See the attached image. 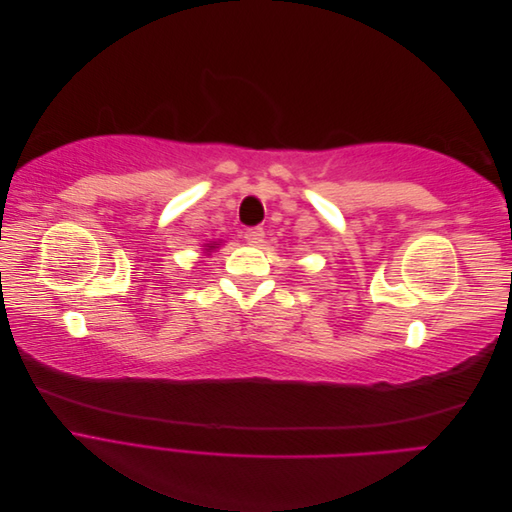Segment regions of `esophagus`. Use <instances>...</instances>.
I'll use <instances>...</instances> for the list:
<instances>
[{"label":"esophagus","instance_id":"34e87169","mask_svg":"<svg viewBox=\"0 0 512 512\" xmlns=\"http://www.w3.org/2000/svg\"><path fill=\"white\" fill-rule=\"evenodd\" d=\"M262 239H265V230H262L260 226L245 230V241L250 245H258V243H262Z\"/></svg>","mask_w":512,"mask_h":512}]
</instances>
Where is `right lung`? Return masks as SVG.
Returning <instances> with one entry per match:
<instances>
[{
    "label": "right lung",
    "mask_w": 512,
    "mask_h": 512,
    "mask_svg": "<svg viewBox=\"0 0 512 512\" xmlns=\"http://www.w3.org/2000/svg\"><path fill=\"white\" fill-rule=\"evenodd\" d=\"M220 243L218 241H213V243H207V247H209V250H213V247H218Z\"/></svg>",
    "instance_id": "obj_1"
}]
</instances>
